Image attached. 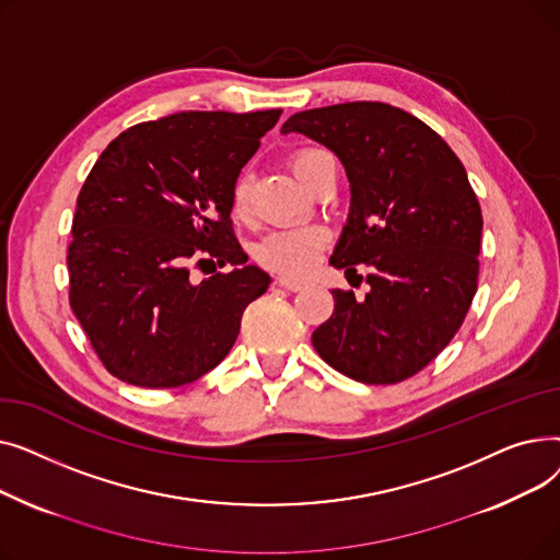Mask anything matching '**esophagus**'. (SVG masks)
Wrapping results in <instances>:
<instances>
[{
    "mask_svg": "<svg viewBox=\"0 0 560 560\" xmlns=\"http://www.w3.org/2000/svg\"><path fill=\"white\" fill-rule=\"evenodd\" d=\"M277 285L283 288V290H290V292H298V290H302L306 283H304V281H298V279H290V277H279V279H277Z\"/></svg>",
    "mask_w": 560,
    "mask_h": 560,
    "instance_id": "obj_1",
    "label": "esophagus"
}]
</instances>
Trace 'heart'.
Wrapping results in <instances>:
<instances>
[{
    "label": "heart",
    "mask_w": 560,
    "mask_h": 560,
    "mask_svg": "<svg viewBox=\"0 0 560 560\" xmlns=\"http://www.w3.org/2000/svg\"><path fill=\"white\" fill-rule=\"evenodd\" d=\"M325 154L319 150H300L290 156L292 170L300 179L311 184V167ZM231 209L243 218L249 211V179L241 174L231 188ZM327 247V231L322 226H283L268 233L258 245V258L275 272L283 275H304L317 262L319 254Z\"/></svg>",
    "instance_id": "obj_1"
}]
</instances>
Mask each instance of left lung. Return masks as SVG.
Here are the masks:
<instances>
[{"label": "left lung", "instance_id": "obj_1", "mask_svg": "<svg viewBox=\"0 0 560 560\" xmlns=\"http://www.w3.org/2000/svg\"><path fill=\"white\" fill-rule=\"evenodd\" d=\"M281 131L322 142L345 165L351 206L331 265L349 281L368 268L365 298L331 290L313 347L361 384H399L450 345L475 300L483 218L467 172L431 127L384 102L302 110Z\"/></svg>", "mask_w": 560, "mask_h": 560}]
</instances>
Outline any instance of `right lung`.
<instances>
[{
  "label": "right lung",
  "mask_w": 560,
  "mask_h": 560,
  "mask_svg": "<svg viewBox=\"0 0 560 560\" xmlns=\"http://www.w3.org/2000/svg\"><path fill=\"white\" fill-rule=\"evenodd\" d=\"M279 115L174 113L122 131L93 165L72 220L70 306L113 376L179 388L229 354L270 285L235 241L231 188ZM192 264L234 270L192 284Z\"/></svg>",
  "instance_id": "obj_1"
}]
</instances>
